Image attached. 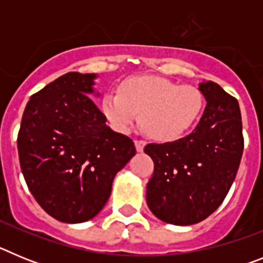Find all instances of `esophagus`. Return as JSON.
I'll list each match as a JSON object with an SVG mask.
<instances>
[{
  "mask_svg": "<svg viewBox=\"0 0 263 263\" xmlns=\"http://www.w3.org/2000/svg\"><path fill=\"white\" fill-rule=\"evenodd\" d=\"M134 143H136L137 152L138 153L143 152V148H145V146H146L145 141H142V139H136V141H134Z\"/></svg>",
  "mask_w": 263,
  "mask_h": 263,
  "instance_id": "1",
  "label": "esophagus"
}]
</instances>
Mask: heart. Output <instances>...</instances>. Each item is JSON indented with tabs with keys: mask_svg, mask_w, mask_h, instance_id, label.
I'll list each match as a JSON object with an SVG mask.
<instances>
[{
	"mask_svg": "<svg viewBox=\"0 0 263 263\" xmlns=\"http://www.w3.org/2000/svg\"><path fill=\"white\" fill-rule=\"evenodd\" d=\"M205 99L194 85H179L157 76H133L118 92L104 95L101 109L120 133L133 129L141 113L146 133L158 141H175L188 133L203 115Z\"/></svg>",
	"mask_w": 263,
	"mask_h": 263,
	"instance_id": "heart-1",
	"label": "heart"
}]
</instances>
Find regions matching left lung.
<instances>
[{
  "label": "left lung",
  "mask_w": 263,
  "mask_h": 263,
  "mask_svg": "<svg viewBox=\"0 0 263 263\" xmlns=\"http://www.w3.org/2000/svg\"><path fill=\"white\" fill-rule=\"evenodd\" d=\"M199 89L206 106L190 136L174 142L148 143L154 162L146 200L159 220L174 225L203 221L224 201L243 152L238 101L213 81Z\"/></svg>",
  "instance_id": "obj_1"
}]
</instances>
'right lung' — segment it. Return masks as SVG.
<instances>
[{"label": "right lung", "mask_w": 263, "mask_h": 263, "mask_svg": "<svg viewBox=\"0 0 263 263\" xmlns=\"http://www.w3.org/2000/svg\"><path fill=\"white\" fill-rule=\"evenodd\" d=\"M95 73L68 72L32 95L18 132L22 174L39 205L62 222L90 220L116 174L136 155L133 139L106 126L88 95Z\"/></svg>", "instance_id": "add662e5"}]
</instances>
